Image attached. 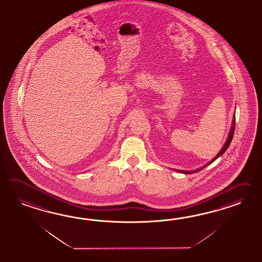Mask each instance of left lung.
<instances>
[{
    "instance_id": "obj_1",
    "label": "left lung",
    "mask_w": 262,
    "mask_h": 262,
    "mask_svg": "<svg viewBox=\"0 0 262 262\" xmlns=\"http://www.w3.org/2000/svg\"><path fill=\"white\" fill-rule=\"evenodd\" d=\"M234 129H235V120L233 119V122H232V127H231V129H230V135H229V137H228V140H227V142L225 143V145H224V147L222 148V150L219 151V154L215 157L214 159H212L211 161H209L207 164H206V166L207 165H209L210 163H212L213 161H214L215 159H218L220 156H222L223 154L226 151V150L229 148V146H230V142H231V140H232V137H233V134H234ZM205 166V167H206ZM203 168H200V169H197V170H195V171H182V170H180L179 172H182V173H184V174H191V173H197L199 171H201Z\"/></svg>"
}]
</instances>
